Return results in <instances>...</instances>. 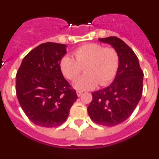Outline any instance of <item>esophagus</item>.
<instances>
[{"mask_svg": "<svg viewBox=\"0 0 159 159\" xmlns=\"http://www.w3.org/2000/svg\"><path fill=\"white\" fill-rule=\"evenodd\" d=\"M82 93H83L82 91H80V90H78V91H76V94H77V95H78L79 97L81 96V95H82Z\"/></svg>", "mask_w": 159, "mask_h": 159, "instance_id": "obj_1", "label": "esophagus"}]
</instances>
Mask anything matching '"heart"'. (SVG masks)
I'll list each match as a JSON object with an SVG mask.
<instances>
[{
	"instance_id": "obj_1",
	"label": "heart",
	"mask_w": 159,
	"mask_h": 159,
	"mask_svg": "<svg viewBox=\"0 0 159 159\" xmlns=\"http://www.w3.org/2000/svg\"><path fill=\"white\" fill-rule=\"evenodd\" d=\"M75 59L65 56L60 61V69L65 77L74 80L84 66L85 74L73 82V87L84 91L95 88L97 84L104 86L113 80L119 65L117 51L113 48L96 43H88L73 52Z\"/></svg>"
}]
</instances>
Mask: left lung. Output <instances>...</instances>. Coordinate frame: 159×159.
<instances>
[{"label": "left lung", "instance_id": "8db88e82", "mask_svg": "<svg viewBox=\"0 0 159 159\" xmlns=\"http://www.w3.org/2000/svg\"><path fill=\"white\" fill-rule=\"evenodd\" d=\"M99 40L117 51L119 65L112 84L92 92L88 113L97 124L112 127L127 120L137 107L143 94V72L135 53L119 38L109 36Z\"/></svg>", "mask_w": 159, "mask_h": 159}]
</instances>
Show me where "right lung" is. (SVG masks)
<instances>
[{"mask_svg":"<svg viewBox=\"0 0 159 159\" xmlns=\"http://www.w3.org/2000/svg\"><path fill=\"white\" fill-rule=\"evenodd\" d=\"M66 47L52 42L41 43L25 56L16 73L20 105L31 121L40 127L62 124L78 98L60 69Z\"/></svg>","mask_w":159,"mask_h":159,"instance_id":"add662e5","label":"right lung"}]
</instances>
